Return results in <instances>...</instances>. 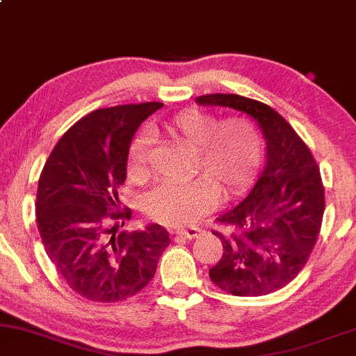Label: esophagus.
<instances>
[{"mask_svg":"<svg viewBox=\"0 0 356 356\" xmlns=\"http://www.w3.org/2000/svg\"><path fill=\"white\" fill-rule=\"evenodd\" d=\"M200 229L198 227H186V229H177L175 231V234L181 236V238H186V239H193L197 238V236H200Z\"/></svg>","mask_w":356,"mask_h":356,"instance_id":"34e87169","label":"esophagus"}]
</instances>
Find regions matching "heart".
Masks as SVG:
<instances>
[{
	"label": "heart",
	"instance_id": "b5f03b06",
	"mask_svg": "<svg viewBox=\"0 0 356 356\" xmlns=\"http://www.w3.org/2000/svg\"><path fill=\"white\" fill-rule=\"evenodd\" d=\"M164 131L177 143L193 149L190 173L197 178L164 183L147 195L144 210L149 219L159 224L195 222L216 205L219 193L231 197L244 188L261 163V134L246 117L219 120L202 110H185L168 120ZM149 175V137L143 134L129 152V177L140 183Z\"/></svg>",
	"mask_w": 356,
	"mask_h": 356
}]
</instances>
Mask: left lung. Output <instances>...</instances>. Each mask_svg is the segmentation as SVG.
I'll use <instances>...</instances> for the list:
<instances>
[{"mask_svg": "<svg viewBox=\"0 0 356 356\" xmlns=\"http://www.w3.org/2000/svg\"><path fill=\"white\" fill-rule=\"evenodd\" d=\"M198 105L239 110L261 129L266 164L241 204L217 217L222 256L209 270L224 292L258 297L280 290L304 268L321 231L324 186L314 156L292 125L261 102L239 95H204Z\"/></svg>", "mask_w": 356, "mask_h": 356, "instance_id": "left-lung-1", "label": "left lung"}]
</instances>
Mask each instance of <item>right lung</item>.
<instances>
[{
    "instance_id": "right-lung-1",
    "label": "right lung",
    "mask_w": 356,
    "mask_h": 356,
    "mask_svg": "<svg viewBox=\"0 0 356 356\" xmlns=\"http://www.w3.org/2000/svg\"><path fill=\"white\" fill-rule=\"evenodd\" d=\"M163 103L118 105L88 113L52 149L37 190L45 253L76 293L95 302L136 296L154 277L170 234L159 224L118 232L131 219L118 188L127 178L131 140Z\"/></svg>"
}]
</instances>
